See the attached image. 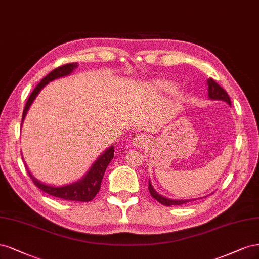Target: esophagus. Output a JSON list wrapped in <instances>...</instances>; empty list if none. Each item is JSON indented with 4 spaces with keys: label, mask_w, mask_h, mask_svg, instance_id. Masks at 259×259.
Wrapping results in <instances>:
<instances>
[{
    "label": "esophagus",
    "mask_w": 259,
    "mask_h": 259,
    "mask_svg": "<svg viewBox=\"0 0 259 259\" xmlns=\"http://www.w3.org/2000/svg\"><path fill=\"white\" fill-rule=\"evenodd\" d=\"M147 142V138L143 135H137L135 138L132 139V143L136 147H141L144 146Z\"/></svg>",
    "instance_id": "esophagus-1"
}]
</instances>
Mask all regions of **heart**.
Wrapping results in <instances>:
<instances>
[{
    "instance_id": "heart-1",
    "label": "heart",
    "mask_w": 259,
    "mask_h": 259,
    "mask_svg": "<svg viewBox=\"0 0 259 259\" xmlns=\"http://www.w3.org/2000/svg\"><path fill=\"white\" fill-rule=\"evenodd\" d=\"M155 88L158 90H161L163 93H173V91L177 90V86H175L173 82L166 81V80H159L155 82Z\"/></svg>"
}]
</instances>
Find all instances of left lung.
<instances>
[{
	"instance_id": "1",
	"label": "left lung",
	"mask_w": 259,
	"mask_h": 259,
	"mask_svg": "<svg viewBox=\"0 0 259 259\" xmlns=\"http://www.w3.org/2000/svg\"><path fill=\"white\" fill-rule=\"evenodd\" d=\"M207 91H208V98L211 100H221V101H225L226 103H228L229 105H231V101H230V98L228 96V94L226 93V90L223 89L218 82H216L214 79L212 78H208L207 79ZM148 190L149 193H151L152 197L154 199H156L158 202L163 204V205H182V204H185L191 200H173V199H169V198H165L161 195H159L157 193V191L154 189V187L152 186L151 182H148Z\"/></svg>"
}]
</instances>
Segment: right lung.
<instances>
[{"label": "right lung", "mask_w": 259, "mask_h": 259, "mask_svg": "<svg viewBox=\"0 0 259 259\" xmlns=\"http://www.w3.org/2000/svg\"><path fill=\"white\" fill-rule=\"evenodd\" d=\"M77 66L78 64L76 62L61 65L59 68H56L55 70H53L47 75V76H45L40 80L39 84L34 88V90L32 91V94L27 101V104L23 108L21 126L32 102L34 101V99L36 98L41 88H44L49 81L71 74L75 69L77 68ZM113 157H114V146H111L110 148H107L106 151L93 163L91 168L89 169V171L87 172V174L84 178L80 179L77 182L72 183L70 185L61 186V187L43 184V183H40L33 177L28 168H27V171H28V174L30 175L31 180L33 181V183H34V185L38 187L40 190H43L44 193L57 198L63 199V200H68V201L70 200V201L88 202L90 200H93L96 197V195L99 193L100 187H101V182L103 179L104 172L107 168L108 163H110L111 160L113 159Z\"/></svg>", "instance_id": "add662e5"}]
</instances>
